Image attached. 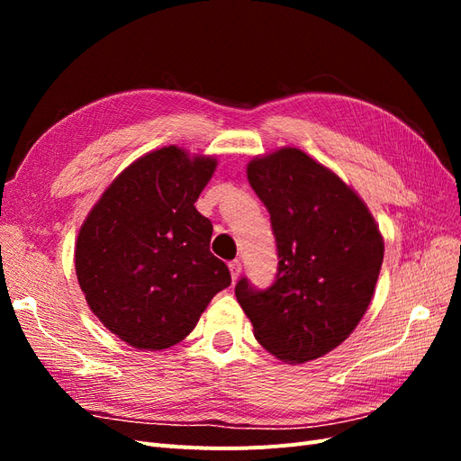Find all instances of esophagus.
<instances>
[{
    "mask_svg": "<svg viewBox=\"0 0 461 461\" xmlns=\"http://www.w3.org/2000/svg\"><path fill=\"white\" fill-rule=\"evenodd\" d=\"M229 269H230L232 281H236V278H239V276H240V273H242V263H240L239 259H234V261H230V263H229Z\"/></svg>",
    "mask_w": 461,
    "mask_h": 461,
    "instance_id": "esophagus-1",
    "label": "esophagus"
}]
</instances>
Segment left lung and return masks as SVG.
<instances>
[{"label":"left lung","mask_w":461,"mask_h":461,"mask_svg":"<svg viewBox=\"0 0 461 461\" xmlns=\"http://www.w3.org/2000/svg\"><path fill=\"white\" fill-rule=\"evenodd\" d=\"M248 180L271 215L278 267L269 288L244 276L234 294L265 350L303 364L334 350L367 312L383 236L357 194L298 148L252 159Z\"/></svg>","instance_id":"obj_1"}]
</instances>
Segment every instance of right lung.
Masks as SVG:
<instances>
[{
  "instance_id": "add662e5",
  "label": "right lung",
  "mask_w": 461,
  "mask_h": 461,
  "mask_svg": "<svg viewBox=\"0 0 461 461\" xmlns=\"http://www.w3.org/2000/svg\"><path fill=\"white\" fill-rule=\"evenodd\" d=\"M217 167L167 146L124 169L80 227L75 267L94 315L138 350L186 339L230 285L209 252L213 225L194 202Z\"/></svg>"
}]
</instances>
